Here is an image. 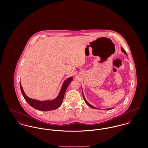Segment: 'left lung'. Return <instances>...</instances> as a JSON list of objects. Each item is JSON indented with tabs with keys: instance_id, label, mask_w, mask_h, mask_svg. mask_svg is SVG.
Returning a JSON list of instances; mask_svg holds the SVG:
<instances>
[{
	"instance_id": "8db88e82",
	"label": "left lung",
	"mask_w": 148,
	"mask_h": 148,
	"mask_svg": "<svg viewBox=\"0 0 148 148\" xmlns=\"http://www.w3.org/2000/svg\"><path fill=\"white\" fill-rule=\"evenodd\" d=\"M121 51L123 52V53H124L127 56V53L125 52V49L122 48V47H121ZM82 93H83V99H84V101L86 102V103L90 106V107H91L92 108H93V109H98V108H96V107H95V106H93V105H92L91 104H90V103H88V101L86 100V98H85V97H84V93H83V89H82ZM113 109V108H108V109H105L104 110H111V109Z\"/></svg>"
}]
</instances>
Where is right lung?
<instances>
[{
	"label": "right lung",
	"mask_w": 148,
	"mask_h": 148,
	"mask_svg": "<svg viewBox=\"0 0 148 148\" xmlns=\"http://www.w3.org/2000/svg\"><path fill=\"white\" fill-rule=\"evenodd\" d=\"M73 79V77H70L64 80V82L62 83V87L60 89V91L59 92V93L55 99L53 100H46L44 101H40L38 100L33 99L29 97L25 94V92L23 91L21 83H20V85L21 93L26 102H27L31 106H32L36 110L47 112L55 110L61 106L63 101L64 95L66 91V89L69 84Z\"/></svg>",
	"instance_id": "right-lung-1"
}]
</instances>
